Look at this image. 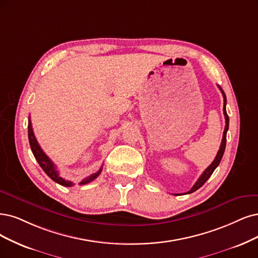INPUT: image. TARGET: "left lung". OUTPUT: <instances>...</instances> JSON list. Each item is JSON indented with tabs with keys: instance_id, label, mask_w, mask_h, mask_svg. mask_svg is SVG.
<instances>
[{
	"instance_id": "1",
	"label": "left lung",
	"mask_w": 258,
	"mask_h": 258,
	"mask_svg": "<svg viewBox=\"0 0 258 258\" xmlns=\"http://www.w3.org/2000/svg\"><path fill=\"white\" fill-rule=\"evenodd\" d=\"M219 89L221 90L222 92V95H223V101H224V104H223V113H224V117H225V127H224V132H223V137H222V142H221V146H220V149H219L218 153L214 159L213 163L209 165L204 172L202 173V175L199 177V179L196 182V184L194 185V187L189 190L188 192L186 194H191V192H195L196 190H198L200 187H202L206 180L211 177V175L213 174V172L215 171V169L219 166V164H220V161L222 159V156L224 154V150H225V146H226V133H227V130H228V116L226 113V97H225V93L224 91L222 90V88L220 87V86H218ZM174 196H177V195H174Z\"/></svg>"
}]
</instances>
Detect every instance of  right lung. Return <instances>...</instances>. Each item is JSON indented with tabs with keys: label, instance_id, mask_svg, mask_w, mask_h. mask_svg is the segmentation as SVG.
Returning a JSON list of instances; mask_svg holds the SVG:
<instances>
[{
	"label": "right lung",
	"instance_id": "1",
	"mask_svg": "<svg viewBox=\"0 0 258 258\" xmlns=\"http://www.w3.org/2000/svg\"><path fill=\"white\" fill-rule=\"evenodd\" d=\"M28 140H30V146H31L32 152H33V154H34L36 160L38 161V164H39V166L42 168L44 172L46 173V175L49 176L50 178H52L55 183L59 184L61 186H64V187L73 186V183L71 182V180H66L64 178H62L59 175V172L57 171L56 166L53 164V161L45 155V153L40 148L39 144H38V141H37V139L34 135L33 126H32V122H31L30 117H28ZM101 172H102V167L100 168L98 172H95V173H93V174H91L87 177H85L84 179H82V182L80 183V185H85V184H88V183L92 182V180H94L100 175Z\"/></svg>",
	"mask_w": 258,
	"mask_h": 258
}]
</instances>
